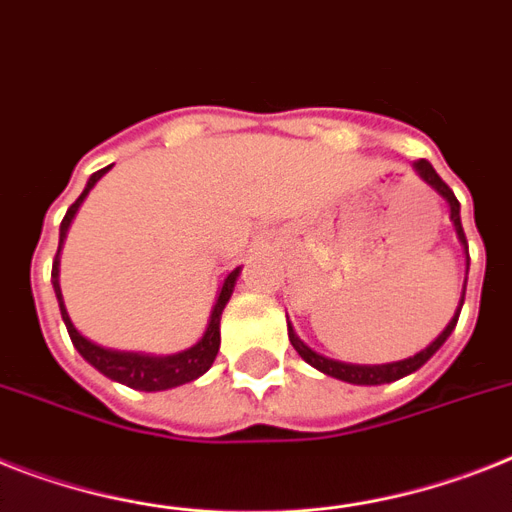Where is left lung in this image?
<instances>
[{
	"label": "left lung",
	"instance_id": "obj_1",
	"mask_svg": "<svg viewBox=\"0 0 512 512\" xmlns=\"http://www.w3.org/2000/svg\"><path fill=\"white\" fill-rule=\"evenodd\" d=\"M415 170H418V176L426 181V184L434 186L439 194H442L447 202H450V218L452 223H455V228H458V236L460 242L468 247V242H465V231H463V223H460V202L458 197L452 194V189L447 184H444L442 178H439V173H436L434 168H431L429 160H415ZM463 299H465V292L463 297H460V307H463ZM460 307L458 313H455V318H452L450 323H447V328H444L442 334L436 336L434 342L426 347V350H421L418 355L407 357V360H400V363H386V365H350V363H339V360H328V357L318 355V352H313L310 347H307L302 339H299L297 334H294V328L289 326V342H292L294 350L299 352V357L305 360V363H310L313 368H318L321 373H326V376H334V378H342V381H347V384H363V386H376V384H389V381H397V378L407 376V373L418 371L426 360H429L431 355H434L439 347H442L444 342H447V336L452 334V328H455V323H458L460 318Z\"/></svg>",
	"mask_w": 512,
	"mask_h": 512
}]
</instances>
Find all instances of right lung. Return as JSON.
<instances>
[{
  "mask_svg": "<svg viewBox=\"0 0 512 512\" xmlns=\"http://www.w3.org/2000/svg\"><path fill=\"white\" fill-rule=\"evenodd\" d=\"M110 168H102L97 170L94 176L89 178V184L86 189L81 191V197L68 207V213L62 218L60 223V247H62V239L68 234V226L73 215H76L78 205L83 202V197L89 194V189L97 184L99 178L105 176ZM60 247H57V255H54V263H52V284H54V294H57V302H60V313H62V321L68 326V334H70V342L76 344V350L81 352L83 360H89L99 373H105L107 378L112 381H120V384L131 386V389H139V392H162V389H173V386H181V384H189L194 378H199L202 373L213 365L215 355H218V347H220V313H223V307L226 302L231 299V292H234V284H236V276H239V268L231 270L228 278L223 281V289L218 294V302L213 307V315H210V323H207V331L205 336L199 339L194 347L189 350L178 352V355H168V357H152V355H136V352H112L105 350V347H97L94 342L89 339H83L81 334L76 331V326L70 323L68 313H65V305H62V294H60V284H57V265H60Z\"/></svg>",
  "mask_w": 512,
  "mask_h": 512,
  "instance_id": "add662e5",
  "label": "right lung"
}]
</instances>
